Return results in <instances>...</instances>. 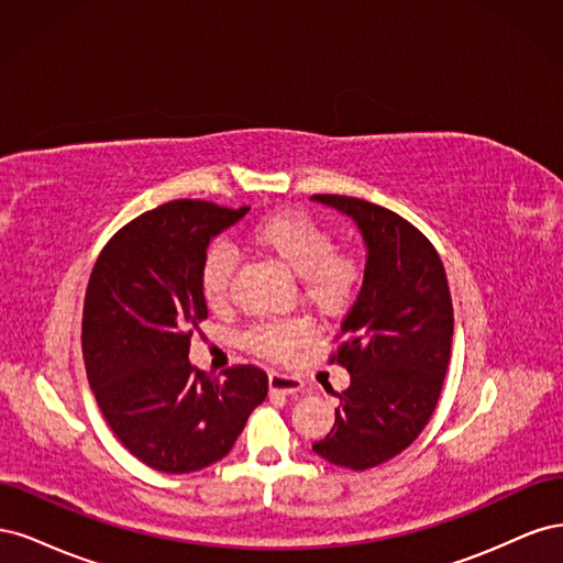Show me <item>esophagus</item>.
<instances>
[{
    "label": "esophagus",
    "instance_id": "obj_1",
    "mask_svg": "<svg viewBox=\"0 0 563 563\" xmlns=\"http://www.w3.org/2000/svg\"><path fill=\"white\" fill-rule=\"evenodd\" d=\"M267 385L272 391H279V395L286 397H294L298 391H302V380L296 376H288V373H279V371H272L267 376Z\"/></svg>",
    "mask_w": 563,
    "mask_h": 563
}]
</instances>
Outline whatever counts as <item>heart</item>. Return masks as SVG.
<instances>
[{
  "mask_svg": "<svg viewBox=\"0 0 563 563\" xmlns=\"http://www.w3.org/2000/svg\"><path fill=\"white\" fill-rule=\"evenodd\" d=\"M251 244L298 277L302 298L321 312L343 310L360 284V263L350 253L335 251L331 232L308 213L267 216L251 230ZM232 275V251L223 244L211 246L201 265V291L211 308L228 302ZM305 335L308 327L302 321H267L249 333V343L267 356H286Z\"/></svg>",
  "mask_w": 563,
  "mask_h": 563,
  "instance_id": "heart-1",
  "label": "heart"
}]
</instances>
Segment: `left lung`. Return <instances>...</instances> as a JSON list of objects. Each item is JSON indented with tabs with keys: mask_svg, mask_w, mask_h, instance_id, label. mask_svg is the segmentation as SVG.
I'll use <instances>...</instances> for the list:
<instances>
[{
	"mask_svg": "<svg viewBox=\"0 0 563 563\" xmlns=\"http://www.w3.org/2000/svg\"><path fill=\"white\" fill-rule=\"evenodd\" d=\"M352 218L366 249L364 282L340 327L331 362L350 373L333 430L312 451L368 470L399 455L432 418L453 343V305L434 246L397 216L356 197L314 195Z\"/></svg>",
	"mask_w": 563,
	"mask_h": 563,
	"instance_id": "1",
	"label": "left lung"
}]
</instances>
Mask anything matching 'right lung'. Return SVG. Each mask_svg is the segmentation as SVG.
<instances>
[{"mask_svg": "<svg viewBox=\"0 0 563 563\" xmlns=\"http://www.w3.org/2000/svg\"><path fill=\"white\" fill-rule=\"evenodd\" d=\"M249 211L162 203L119 230L91 272L81 321L87 378L117 439L157 472L218 463L267 397L258 366L228 368L218 380L187 360L192 329L209 314L203 255Z\"/></svg>", "mask_w": 563, "mask_h": 563, "instance_id": "1", "label": "right lung"}]
</instances>
